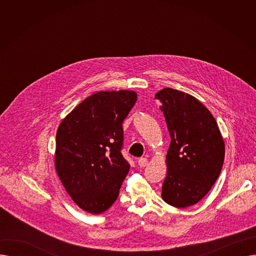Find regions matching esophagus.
Returning <instances> with one entry per match:
<instances>
[{
    "label": "esophagus",
    "mask_w": 256,
    "mask_h": 256,
    "mask_svg": "<svg viewBox=\"0 0 256 256\" xmlns=\"http://www.w3.org/2000/svg\"><path fill=\"white\" fill-rule=\"evenodd\" d=\"M147 163H148V160H147V158H139V160H138V165L140 166V167H145L146 165H147Z\"/></svg>",
    "instance_id": "obj_1"
}]
</instances>
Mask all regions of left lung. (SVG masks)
<instances>
[{"instance_id": "obj_1", "label": "left lung", "mask_w": 256, "mask_h": 256, "mask_svg": "<svg viewBox=\"0 0 256 256\" xmlns=\"http://www.w3.org/2000/svg\"><path fill=\"white\" fill-rule=\"evenodd\" d=\"M171 137L162 186L166 204L189 208L202 199L220 176L225 144L208 108L189 93L164 88L156 93Z\"/></svg>"}]
</instances>
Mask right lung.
I'll use <instances>...</instances> for the list:
<instances>
[{"label":"right lung","mask_w":256,"mask_h":256,"mask_svg":"<svg viewBox=\"0 0 256 256\" xmlns=\"http://www.w3.org/2000/svg\"><path fill=\"white\" fill-rule=\"evenodd\" d=\"M137 102L130 90L98 91L60 122L55 168L66 192L83 210L98 214L110 208L128 176L121 154L122 122Z\"/></svg>","instance_id":"add662e5"}]
</instances>
